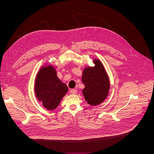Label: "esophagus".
<instances>
[{
    "instance_id": "obj_1",
    "label": "esophagus",
    "mask_w": 154,
    "mask_h": 154,
    "mask_svg": "<svg viewBox=\"0 0 154 154\" xmlns=\"http://www.w3.org/2000/svg\"><path fill=\"white\" fill-rule=\"evenodd\" d=\"M70 92H71L72 94H76L77 93V90L76 89H71V91H70Z\"/></svg>"
}]
</instances>
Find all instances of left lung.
<instances>
[{
  "instance_id": "left-lung-1",
  "label": "left lung",
  "mask_w": 154,
  "mask_h": 154,
  "mask_svg": "<svg viewBox=\"0 0 154 154\" xmlns=\"http://www.w3.org/2000/svg\"><path fill=\"white\" fill-rule=\"evenodd\" d=\"M94 67H88L83 72L82 80L85 88L83 96L88 104L96 106L104 101L109 94V80L104 67L98 60H94Z\"/></svg>"
}]
</instances>
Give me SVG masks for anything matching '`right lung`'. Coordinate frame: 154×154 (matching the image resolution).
<instances>
[{
    "mask_svg": "<svg viewBox=\"0 0 154 154\" xmlns=\"http://www.w3.org/2000/svg\"><path fill=\"white\" fill-rule=\"evenodd\" d=\"M67 91L68 87L58 78L53 67L40 70L35 82V93L46 109L54 110L57 108Z\"/></svg>",
    "mask_w": 154,
    "mask_h": 154,
    "instance_id": "add662e5",
    "label": "right lung"
}]
</instances>
